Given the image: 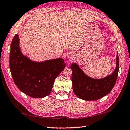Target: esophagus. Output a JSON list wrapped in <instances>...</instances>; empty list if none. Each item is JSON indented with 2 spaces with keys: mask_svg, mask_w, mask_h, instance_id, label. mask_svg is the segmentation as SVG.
<instances>
[{
  "mask_svg": "<svg viewBox=\"0 0 130 130\" xmlns=\"http://www.w3.org/2000/svg\"><path fill=\"white\" fill-rule=\"evenodd\" d=\"M68 57L69 58H72V55L71 54H69V55H68Z\"/></svg>",
  "mask_w": 130,
  "mask_h": 130,
  "instance_id": "obj_1",
  "label": "esophagus"
}]
</instances>
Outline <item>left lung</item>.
I'll return each instance as SVG.
<instances>
[{"label":"left lung","mask_w":130,"mask_h":130,"mask_svg":"<svg viewBox=\"0 0 130 130\" xmlns=\"http://www.w3.org/2000/svg\"><path fill=\"white\" fill-rule=\"evenodd\" d=\"M72 70V87L75 95L84 100H95L108 94L113 88L118 78L119 69L118 53L116 66L111 74L100 79L88 77L77 63L71 65Z\"/></svg>","instance_id":"1"}]
</instances>
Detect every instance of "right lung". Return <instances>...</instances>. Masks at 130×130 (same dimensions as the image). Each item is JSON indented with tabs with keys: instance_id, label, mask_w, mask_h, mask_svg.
Returning <instances> with one entry per match:
<instances>
[{
	"instance_id": "obj_1",
	"label": "right lung",
	"mask_w": 130,
	"mask_h": 130,
	"mask_svg": "<svg viewBox=\"0 0 130 130\" xmlns=\"http://www.w3.org/2000/svg\"><path fill=\"white\" fill-rule=\"evenodd\" d=\"M9 65L17 87L28 96L36 98H44L50 94L55 79L66 67L62 58L42 62L31 61L22 54L18 34L11 43Z\"/></svg>"
}]
</instances>
